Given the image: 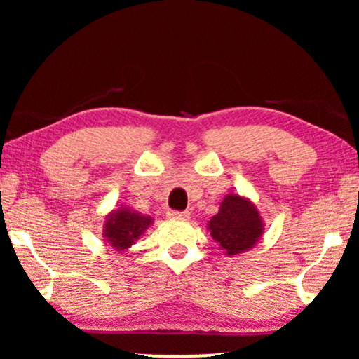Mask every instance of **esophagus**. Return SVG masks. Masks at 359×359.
I'll return each mask as SVG.
<instances>
[{
	"label": "esophagus",
	"mask_w": 359,
	"mask_h": 359,
	"mask_svg": "<svg viewBox=\"0 0 359 359\" xmlns=\"http://www.w3.org/2000/svg\"><path fill=\"white\" fill-rule=\"evenodd\" d=\"M168 219H173V220H188V219H189V212H188V210H170V212H168Z\"/></svg>",
	"instance_id": "obj_1"
}]
</instances>
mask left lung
Returning a JSON list of instances; mask_svg holds the SVG:
<instances>
[{"label":"left lung","mask_w":359,"mask_h":359,"mask_svg":"<svg viewBox=\"0 0 359 359\" xmlns=\"http://www.w3.org/2000/svg\"><path fill=\"white\" fill-rule=\"evenodd\" d=\"M208 230L224 255L235 257L248 252L259 242L264 220L248 198L229 193L220 203L219 212L208 220Z\"/></svg>","instance_id":"left-lung-1"}]
</instances>
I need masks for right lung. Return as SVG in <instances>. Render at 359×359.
Returning a JSON list of instances; mask_svg holds the SVG:
<instances>
[{
	"label": "right lung",
	"instance_id": "1",
	"mask_svg": "<svg viewBox=\"0 0 359 359\" xmlns=\"http://www.w3.org/2000/svg\"><path fill=\"white\" fill-rule=\"evenodd\" d=\"M151 224H154V217L150 215L137 212L127 205H121L106 215L104 225H102V238L106 245H109L116 252H127Z\"/></svg>",
	"mask_w": 359,
	"mask_h": 359
}]
</instances>
